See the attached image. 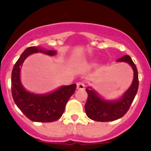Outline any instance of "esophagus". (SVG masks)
<instances>
[{
    "label": "esophagus",
    "mask_w": 151,
    "mask_h": 151,
    "mask_svg": "<svg viewBox=\"0 0 151 151\" xmlns=\"http://www.w3.org/2000/svg\"><path fill=\"white\" fill-rule=\"evenodd\" d=\"M77 89L78 90L83 91L85 89V84L82 82H79L77 83Z\"/></svg>",
    "instance_id": "obj_1"
}]
</instances>
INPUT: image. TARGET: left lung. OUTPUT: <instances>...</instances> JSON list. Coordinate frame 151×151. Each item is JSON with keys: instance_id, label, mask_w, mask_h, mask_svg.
I'll list each match as a JSON object with an SVG mask.
<instances>
[{"instance_id": "obj_1", "label": "left lung", "mask_w": 151, "mask_h": 151, "mask_svg": "<svg viewBox=\"0 0 151 151\" xmlns=\"http://www.w3.org/2000/svg\"><path fill=\"white\" fill-rule=\"evenodd\" d=\"M117 62L127 63L134 71V79L132 85L121 98L116 101H106L88 87L87 102L85 105V113L91 119L97 122H110L123 116L129 110L138 89V73L135 64L129 55H125L117 60Z\"/></svg>"}]
</instances>
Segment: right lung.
<instances>
[{
  "label": "right lung",
  "instance_id": "right-lung-1",
  "mask_svg": "<svg viewBox=\"0 0 151 151\" xmlns=\"http://www.w3.org/2000/svg\"><path fill=\"white\" fill-rule=\"evenodd\" d=\"M41 52L50 56L55 55V50H47L29 47L24 50L13 66L11 76V89L13 101L23 114L33 122H51L62 116L66 103L74 94L76 85L62 86L47 94H35L27 91L20 82V67L30 54Z\"/></svg>",
  "mask_w": 151,
  "mask_h": 151
}]
</instances>
